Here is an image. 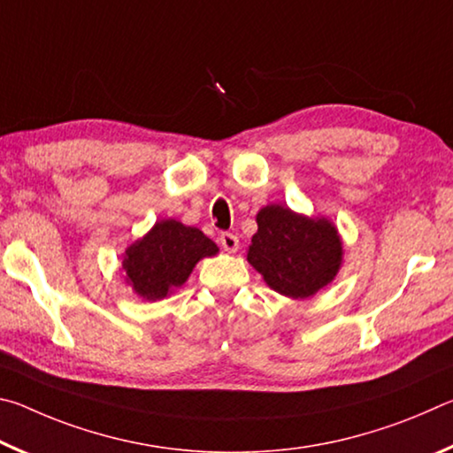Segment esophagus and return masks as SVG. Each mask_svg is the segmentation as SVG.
<instances>
[{
    "instance_id": "34e87169",
    "label": "esophagus",
    "mask_w": 453,
    "mask_h": 453,
    "mask_svg": "<svg viewBox=\"0 0 453 453\" xmlns=\"http://www.w3.org/2000/svg\"><path fill=\"white\" fill-rule=\"evenodd\" d=\"M219 243L221 248L229 251V254H234V251H237V248H240V240H237V235L229 232H224L219 235Z\"/></svg>"
}]
</instances>
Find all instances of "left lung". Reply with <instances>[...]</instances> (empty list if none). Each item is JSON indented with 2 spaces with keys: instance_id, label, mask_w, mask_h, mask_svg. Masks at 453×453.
Segmentation results:
<instances>
[{
  "instance_id": "1",
  "label": "left lung",
  "mask_w": 453,
  "mask_h": 453,
  "mask_svg": "<svg viewBox=\"0 0 453 453\" xmlns=\"http://www.w3.org/2000/svg\"><path fill=\"white\" fill-rule=\"evenodd\" d=\"M248 262L278 294L310 297L335 278L342 242L327 219H308L283 205H265L257 213Z\"/></svg>"
}]
</instances>
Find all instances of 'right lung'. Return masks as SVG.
Segmentation results:
<instances>
[{"instance_id": "1", "label": "right lung", "mask_w": 453, "mask_h": 453, "mask_svg": "<svg viewBox=\"0 0 453 453\" xmlns=\"http://www.w3.org/2000/svg\"><path fill=\"white\" fill-rule=\"evenodd\" d=\"M216 254L218 245L197 227L164 219L143 240L129 245L124 270L137 296L156 302L180 288L199 259Z\"/></svg>"}]
</instances>
